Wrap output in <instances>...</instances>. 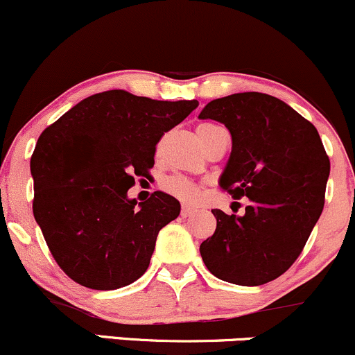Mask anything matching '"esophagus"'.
<instances>
[{"mask_svg": "<svg viewBox=\"0 0 355 355\" xmlns=\"http://www.w3.org/2000/svg\"><path fill=\"white\" fill-rule=\"evenodd\" d=\"M194 213H196V208H193V206H189V205H182L181 216L188 218V216H191V214H194Z\"/></svg>", "mask_w": 355, "mask_h": 355, "instance_id": "esophagus-1", "label": "esophagus"}]
</instances>
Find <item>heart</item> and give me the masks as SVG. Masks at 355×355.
Listing matches in <instances>:
<instances>
[{
    "label": "heart",
    "instance_id": "b5f03b06",
    "mask_svg": "<svg viewBox=\"0 0 355 355\" xmlns=\"http://www.w3.org/2000/svg\"><path fill=\"white\" fill-rule=\"evenodd\" d=\"M218 130L223 129H220V127L214 124H199L196 127L198 141L201 142L202 147H205L206 142H208ZM162 188H164L167 193L173 194V196L184 199V201H194V199L199 196V193H201V188H199L198 182H194L193 179L186 176H181V174L164 179V181H162Z\"/></svg>",
    "mask_w": 355,
    "mask_h": 355
}]
</instances>
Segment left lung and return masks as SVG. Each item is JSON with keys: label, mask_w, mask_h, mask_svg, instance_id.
<instances>
[{"label": "left lung", "mask_w": 355, "mask_h": 355, "mask_svg": "<svg viewBox=\"0 0 355 355\" xmlns=\"http://www.w3.org/2000/svg\"><path fill=\"white\" fill-rule=\"evenodd\" d=\"M199 117L225 124L233 141L220 188L250 199L241 216L213 209L216 230L199 246L202 261L230 284H268L295 263L324 209L330 161L320 135L260 92L211 101Z\"/></svg>", "instance_id": "1"}]
</instances>
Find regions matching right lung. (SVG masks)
I'll list each match as a JSON object with an SVG mask.
<instances>
[{
  "instance_id": "add662e5",
  "label": "right lung",
  "mask_w": 355,
  "mask_h": 355,
  "mask_svg": "<svg viewBox=\"0 0 355 355\" xmlns=\"http://www.w3.org/2000/svg\"><path fill=\"white\" fill-rule=\"evenodd\" d=\"M198 101H153L125 90L90 95L38 137L31 156L33 216L51 257L78 285L115 290L141 278L157 233L181 205L156 193L127 198L134 178H147L164 132Z\"/></svg>"
}]
</instances>
